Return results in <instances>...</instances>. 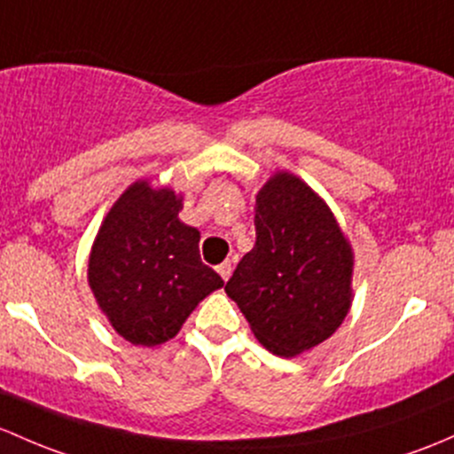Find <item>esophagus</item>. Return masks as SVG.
Masks as SVG:
<instances>
[{
  "label": "esophagus",
  "instance_id": "obj_1",
  "mask_svg": "<svg viewBox=\"0 0 454 454\" xmlns=\"http://www.w3.org/2000/svg\"><path fill=\"white\" fill-rule=\"evenodd\" d=\"M217 274L222 276L223 280L231 278V274H232V267H231V263H228V261H223L222 265H217Z\"/></svg>",
  "mask_w": 454,
  "mask_h": 454
}]
</instances>
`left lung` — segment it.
<instances>
[{
  "label": "left lung",
  "mask_w": 454,
  "mask_h": 454,
  "mask_svg": "<svg viewBox=\"0 0 454 454\" xmlns=\"http://www.w3.org/2000/svg\"><path fill=\"white\" fill-rule=\"evenodd\" d=\"M254 228V247L226 294L261 346L298 356L326 341L350 311L355 252L322 195L287 169L256 191Z\"/></svg>",
  "instance_id": "8db88e82"
}]
</instances>
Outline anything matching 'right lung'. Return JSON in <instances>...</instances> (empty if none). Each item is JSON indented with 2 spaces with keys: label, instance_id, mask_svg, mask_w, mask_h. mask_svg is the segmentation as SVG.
I'll return each instance as SVG.
<instances>
[{
  "label": "right lung",
  "instance_id": "right-lung-1",
  "mask_svg": "<svg viewBox=\"0 0 454 454\" xmlns=\"http://www.w3.org/2000/svg\"><path fill=\"white\" fill-rule=\"evenodd\" d=\"M183 193L141 178L104 217L89 254L99 311L132 346L174 340L193 309L223 287L200 259L198 228L180 222Z\"/></svg>",
  "mask_w": 454,
  "mask_h": 454
}]
</instances>
